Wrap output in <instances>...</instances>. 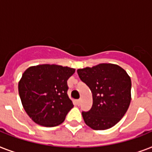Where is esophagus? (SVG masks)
I'll list each match as a JSON object with an SVG mask.
<instances>
[{"mask_svg":"<svg viewBox=\"0 0 152 152\" xmlns=\"http://www.w3.org/2000/svg\"><path fill=\"white\" fill-rule=\"evenodd\" d=\"M81 102V99H77L76 100V103H77V105H80Z\"/></svg>","mask_w":152,"mask_h":152,"instance_id":"34e87169","label":"esophagus"}]
</instances>
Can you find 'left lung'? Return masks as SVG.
<instances>
[{"instance_id":"8db88e82","label":"left lung","mask_w":152,"mask_h":152,"mask_svg":"<svg viewBox=\"0 0 152 152\" xmlns=\"http://www.w3.org/2000/svg\"><path fill=\"white\" fill-rule=\"evenodd\" d=\"M79 77L92 92V107L82 115L86 125L95 130L115 125L126 113L131 102V79L120 66L99 64L77 70Z\"/></svg>"}]
</instances>
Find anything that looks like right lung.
I'll list each match as a JSON object with an SVG mask.
<instances>
[{
    "instance_id": "obj_1",
    "label": "right lung",
    "mask_w": 152,
    "mask_h": 152,
    "mask_svg": "<svg viewBox=\"0 0 152 152\" xmlns=\"http://www.w3.org/2000/svg\"><path fill=\"white\" fill-rule=\"evenodd\" d=\"M75 69L56 64L30 67L19 83L23 106L34 122L46 127L61 124L73 107L67 80Z\"/></svg>"
}]
</instances>
